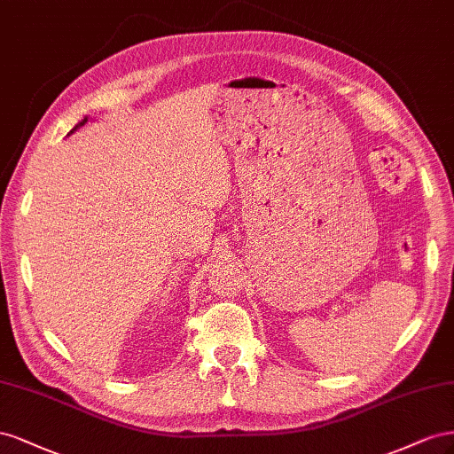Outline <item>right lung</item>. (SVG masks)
<instances>
[{"mask_svg": "<svg viewBox=\"0 0 454 454\" xmlns=\"http://www.w3.org/2000/svg\"><path fill=\"white\" fill-rule=\"evenodd\" d=\"M87 120H89V118H83V120H82V121H80V123H77V125H75V127H74V129H72V131H70V135H72V133H74V131H75V129H80V127H82V125H85V123H87Z\"/></svg>", "mask_w": 454, "mask_h": 454, "instance_id": "add662e5", "label": "right lung"}]
</instances>
